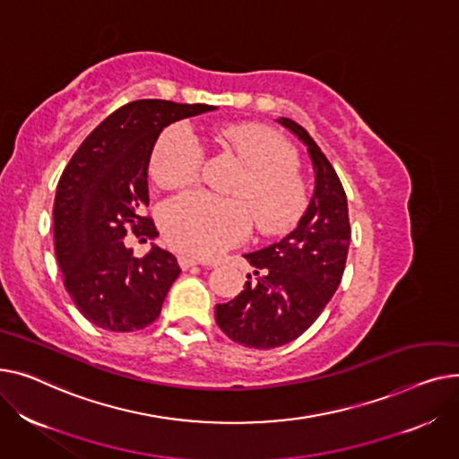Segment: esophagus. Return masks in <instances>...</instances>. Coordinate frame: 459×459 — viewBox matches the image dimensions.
<instances>
[{"label":"esophagus","mask_w":459,"mask_h":459,"mask_svg":"<svg viewBox=\"0 0 459 459\" xmlns=\"http://www.w3.org/2000/svg\"><path fill=\"white\" fill-rule=\"evenodd\" d=\"M196 264H207V263H202V261H198L196 257H191V255H179V266L183 268V271H188V268H193Z\"/></svg>","instance_id":"obj_1"}]
</instances>
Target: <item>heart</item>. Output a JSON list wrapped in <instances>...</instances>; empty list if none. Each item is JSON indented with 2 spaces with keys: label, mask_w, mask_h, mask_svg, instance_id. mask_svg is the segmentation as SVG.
<instances>
[{
  "label": "heart",
  "mask_w": 459,
  "mask_h": 459,
  "mask_svg": "<svg viewBox=\"0 0 459 459\" xmlns=\"http://www.w3.org/2000/svg\"><path fill=\"white\" fill-rule=\"evenodd\" d=\"M226 146L248 169L235 195L252 202L259 231L280 235L299 224L306 209L304 185L292 170L296 157L274 129L238 124L224 129ZM204 148L186 124L160 134L152 155V176L163 188H178L198 178ZM247 202L195 191L172 198L160 211V226L172 247L198 257H214L245 240L254 226Z\"/></svg>",
  "instance_id": "b5f03b06"
}]
</instances>
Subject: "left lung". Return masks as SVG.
<instances>
[{"mask_svg": "<svg viewBox=\"0 0 459 459\" xmlns=\"http://www.w3.org/2000/svg\"><path fill=\"white\" fill-rule=\"evenodd\" d=\"M302 144L315 172L307 209L296 228L245 259L255 266L245 290L214 309L217 325L235 342L268 350L300 337L337 290L350 247L344 188L309 133L290 118H278Z\"/></svg>", "mask_w": 459, "mask_h": 459, "instance_id": "8db88e82", "label": "left lung"}]
</instances>
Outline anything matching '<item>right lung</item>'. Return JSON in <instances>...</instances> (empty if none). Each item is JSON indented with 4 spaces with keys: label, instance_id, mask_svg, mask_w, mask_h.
<instances>
[{
    "label": "right lung",
    "instance_id": "obj_1",
    "mask_svg": "<svg viewBox=\"0 0 459 459\" xmlns=\"http://www.w3.org/2000/svg\"><path fill=\"white\" fill-rule=\"evenodd\" d=\"M219 109L205 103L137 100L107 117L77 148L53 204L56 255L75 307L98 328L143 330L159 316L179 276L178 259L155 245L134 257L127 228L153 238L148 169L167 126Z\"/></svg>",
    "mask_w": 459,
    "mask_h": 459
}]
</instances>
